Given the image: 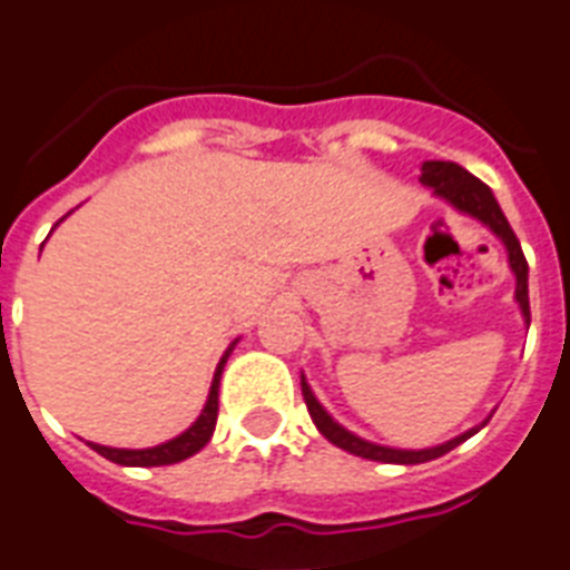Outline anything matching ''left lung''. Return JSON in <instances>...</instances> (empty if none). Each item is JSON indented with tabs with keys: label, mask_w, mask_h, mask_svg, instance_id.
<instances>
[{
	"label": "left lung",
	"mask_w": 570,
	"mask_h": 570,
	"mask_svg": "<svg viewBox=\"0 0 570 570\" xmlns=\"http://www.w3.org/2000/svg\"><path fill=\"white\" fill-rule=\"evenodd\" d=\"M421 185L435 190V197L448 199L450 206L456 208L462 214H471L480 223H485L500 240H503V247L509 253V267L515 273V299L518 306H521L523 321L530 323V291H527V258H523L521 240L515 238V232L509 226L507 214L500 212L498 199L491 194V188L485 181H480L476 176L465 170V167H459L453 161H423L421 164ZM303 385V400H306L308 414H312L314 426L321 430L323 439H330L335 448L347 450L353 456L371 459V462H391V465H421V462H432V459L444 456L453 448H459L462 441H468L473 432H480V426H473V430L462 432L456 439L444 441L439 448H426V450H397V448H382V444H373V441H364L358 435H353L350 430H344L335 417H332L326 409L317 403L314 397V391L308 389L306 376L299 380ZM485 423V421H482Z\"/></svg>",
	"instance_id": "1"
}]
</instances>
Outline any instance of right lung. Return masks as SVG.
<instances>
[{"label":"right lung","instance_id":"add662e5","mask_svg":"<svg viewBox=\"0 0 570 570\" xmlns=\"http://www.w3.org/2000/svg\"><path fill=\"white\" fill-rule=\"evenodd\" d=\"M235 344H238V341H232L229 350L223 353L220 364H217V371H214L206 409L199 412L197 421L190 423L188 430L181 432V435H176V439H170V441H164V444H158V448H147V450L105 448V444H94V441H88L90 448L97 450L99 456L111 459V462H117V465H129V468L176 465V462H185L188 456L199 453V450L206 448L214 435V423H217V391H220V373H223V364H226V358H229V353L235 350Z\"/></svg>","mask_w":570,"mask_h":570}]
</instances>
